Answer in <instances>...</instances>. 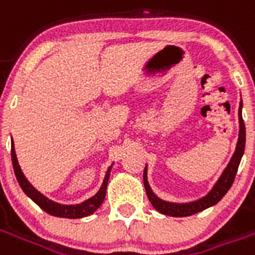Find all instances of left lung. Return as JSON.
I'll return each instance as SVG.
<instances>
[{
    "mask_svg": "<svg viewBox=\"0 0 255 255\" xmlns=\"http://www.w3.org/2000/svg\"><path fill=\"white\" fill-rule=\"evenodd\" d=\"M239 124H241V129H239V139H238V144H236V150L232 158H231L230 164L225 168L223 175L220 176L217 183L214 184L212 191L209 192L206 197L198 199L195 202L190 203H171L165 202L160 198H157L150 190L149 183H147V177H146V168L143 172V183L144 188H146V194L149 198L150 203L154 206L155 210H158L160 213L166 214V216H172V217H186V216H191L198 212H202L205 209L213 206L219 202L221 198L224 197L227 191L230 190L232 183L235 180L236 172H238V166L241 164L242 155L245 151V143H246V128H245V122L242 117V102L239 105Z\"/></svg>",
    "mask_w": 255,
    "mask_h": 255,
    "instance_id": "8db88e82",
    "label": "left lung"
}]
</instances>
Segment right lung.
<instances>
[{
    "label": "right lung",
    "mask_w": 255,
    "mask_h": 255,
    "mask_svg": "<svg viewBox=\"0 0 255 255\" xmlns=\"http://www.w3.org/2000/svg\"><path fill=\"white\" fill-rule=\"evenodd\" d=\"M10 155H12V165H13L14 175H16V179H17L21 190L25 192L27 197H30L46 213L56 216V217H64V219H82V217H86V216H90V214L94 213L95 210L102 205L104 199H105L106 186H108V180H109L112 166L108 168L104 183L101 186L100 191L97 192L94 197H91L90 199L84 201L83 203H79V205H60V203L53 202L50 199H47L46 197H43L41 192L36 191L35 188L32 187L30 183H28V180L25 179L23 172L20 169L19 162H17V158H16V153H14L13 144H12Z\"/></svg>",
    "instance_id": "obj_1"
}]
</instances>
